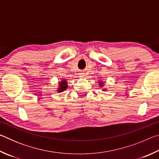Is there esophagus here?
<instances>
[{
  "mask_svg": "<svg viewBox=\"0 0 159 159\" xmlns=\"http://www.w3.org/2000/svg\"><path fill=\"white\" fill-rule=\"evenodd\" d=\"M80 76H83V75H84V73H83V72H80Z\"/></svg>",
  "mask_w": 159,
  "mask_h": 159,
  "instance_id": "34e87169",
  "label": "esophagus"
}]
</instances>
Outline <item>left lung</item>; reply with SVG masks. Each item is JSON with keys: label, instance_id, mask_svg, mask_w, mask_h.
<instances>
[{"label": "left lung", "instance_id": "left-lung-1", "mask_svg": "<svg viewBox=\"0 0 159 159\" xmlns=\"http://www.w3.org/2000/svg\"><path fill=\"white\" fill-rule=\"evenodd\" d=\"M98 83H99V86L100 88H103L104 87V82L102 81V80H99L98 81ZM102 90H104V91H106L107 90V89L106 88H103V89H102Z\"/></svg>", "mask_w": 159, "mask_h": 159}]
</instances>
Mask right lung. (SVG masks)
I'll return each instance as SVG.
<instances>
[{"instance_id":"obj_1","label":"right lung","mask_w":159,"mask_h":159,"mask_svg":"<svg viewBox=\"0 0 159 159\" xmlns=\"http://www.w3.org/2000/svg\"><path fill=\"white\" fill-rule=\"evenodd\" d=\"M58 83H59L58 85L59 87L57 89V93L63 92V91L66 90V89H67V88H68V84H67V81L65 79L61 80V81H60Z\"/></svg>"}]
</instances>
